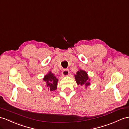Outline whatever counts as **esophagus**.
<instances>
[{"instance_id":"1","label":"esophagus","mask_w":129,"mask_h":129,"mask_svg":"<svg viewBox=\"0 0 129 129\" xmlns=\"http://www.w3.org/2000/svg\"><path fill=\"white\" fill-rule=\"evenodd\" d=\"M62 74L63 75H64V76H67V75H68L69 74H70V71H69L68 70L65 69V70H63L62 71Z\"/></svg>"}]
</instances>
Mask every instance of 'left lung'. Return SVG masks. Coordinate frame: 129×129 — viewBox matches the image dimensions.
<instances>
[{"mask_svg":"<svg viewBox=\"0 0 129 129\" xmlns=\"http://www.w3.org/2000/svg\"><path fill=\"white\" fill-rule=\"evenodd\" d=\"M74 76L75 81L78 85H80L81 86L85 85L86 87L90 85V83L89 81L90 79L85 71L79 70V71L77 72V74H75Z\"/></svg>","mask_w":129,"mask_h":129,"instance_id":"8db88e82","label":"left lung"}]
</instances>
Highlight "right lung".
<instances>
[{
  "instance_id": "add662e5",
  "label": "right lung",
  "mask_w": 129,
  "mask_h": 129,
  "mask_svg": "<svg viewBox=\"0 0 129 129\" xmlns=\"http://www.w3.org/2000/svg\"><path fill=\"white\" fill-rule=\"evenodd\" d=\"M43 80L45 82L46 86L50 91H52L57 89L58 79L54 74L51 73V71H50L48 74L45 75L44 78H43Z\"/></svg>"
}]
</instances>
